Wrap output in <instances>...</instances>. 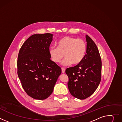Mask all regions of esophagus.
Returning <instances> with one entry per match:
<instances>
[{
	"label": "esophagus",
	"mask_w": 122,
	"mask_h": 122,
	"mask_svg": "<svg viewBox=\"0 0 122 122\" xmlns=\"http://www.w3.org/2000/svg\"><path fill=\"white\" fill-rule=\"evenodd\" d=\"M61 69H62V72L63 73H64L65 72V69L64 68H62Z\"/></svg>",
	"instance_id": "34e87169"
}]
</instances>
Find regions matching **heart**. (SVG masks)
<instances>
[{
  "label": "heart",
  "mask_w": 122,
  "mask_h": 122,
  "mask_svg": "<svg viewBox=\"0 0 122 122\" xmlns=\"http://www.w3.org/2000/svg\"><path fill=\"white\" fill-rule=\"evenodd\" d=\"M57 47H51L49 52L52 61L55 63L61 62L64 66L79 64L84 59L86 52V44L81 39L70 36H65L59 39L57 43Z\"/></svg>",
  "instance_id": "heart-1"
}]
</instances>
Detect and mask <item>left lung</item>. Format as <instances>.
I'll list each match as a JSON object with an SVG mask.
<instances>
[{"instance_id":"obj_1","label":"left lung","mask_w":122,"mask_h":122,"mask_svg":"<svg viewBox=\"0 0 122 122\" xmlns=\"http://www.w3.org/2000/svg\"><path fill=\"white\" fill-rule=\"evenodd\" d=\"M86 53L83 60L73 67L67 68L68 86L71 94L80 100L92 95L101 81L102 61L95 43L87 35Z\"/></svg>"}]
</instances>
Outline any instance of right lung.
Here are the masks:
<instances>
[{"label": "right lung", "mask_w": 122, "mask_h": 122, "mask_svg": "<svg viewBox=\"0 0 122 122\" xmlns=\"http://www.w3.org/2000/svg\"><path fill=\"white\" fill-rule=\"evenodd\" d=\"M52 36L50 33L32 35L19 51L18 76L26 93L35 99L47 98L61 73V68L50 59Z\"/></svg>", "instance_id": "add662e5"}]
</instances>
